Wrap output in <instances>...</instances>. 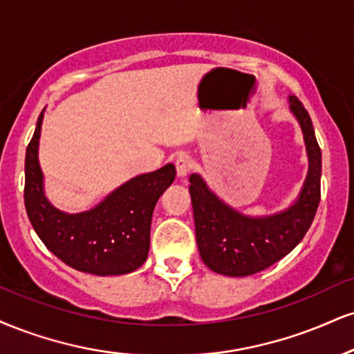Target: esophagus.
Returning a JSON list of instances; mask_svg holds the SVG:
<instances>
[{"mask_svg":"<svg viewBox=\"0 0 354 354\" xmlns=\"http://www.w3.org/2000/svg\"><path fill=\"white\" fill-rule=\"evenodd\" d=\"M174 166H176L178 176L185 178L186 174L191 171V168H193V161H191L189 155H186V153H180V155L174 158Z\"/></svg>","mask_w":354,"mask_h":354,"instance_id":"esophagus-1","label":"esophagus"}]
</instances>
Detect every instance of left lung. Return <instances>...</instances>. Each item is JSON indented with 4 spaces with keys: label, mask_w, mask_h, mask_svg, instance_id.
Returning <instances> with one entry per match:
<instances>
[{
    "label": "left lung",
    "mask_w": 354,
    "mask_h": 354,
    "mask_svg": "<svg viewBox=\"0 0 354 354\" xmlns=\"http://www.w3.org/2000/svg\"><path fill=\"white\" fill-rule=\"evenodd\" d=\"M299 120L308 155V174L297 201L288 209L250 218L232 209L207 188L199 174L189 176L196 242L203 262L229 277H247L266 270L290 254L313 223L320 204L322 150L312 118L297 97H288Z\"/></svg>",
    "instance_id": "left-lung-1"
}]
</instances>
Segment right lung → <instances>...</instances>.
I'll return each instance as SVG.
<instances>
[{"instance_id": "obj_1", "label": "right lung", "mask_w": 354, "mask_h": 354, "mask_svg": "<svg viewBox=\"0 0 354 354\" xmlns=\"http://www.w3.org/2000/svg\"><path fill=\"white\" fill-rule=\"evenodd\" d=\"M44 110L26 148L24 204L34 231L44 245L72 269L93 275L130 274L143 266L150 249L155 204L174 181L173 165L131 178L92 209L67 214L44 194L37 160Z\"/></svg>"}]
</instances>
